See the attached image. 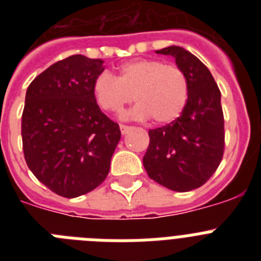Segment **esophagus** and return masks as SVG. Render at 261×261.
<instances>
[{"mask_svg": "<svg viewBox=\"0 0 261 261\" xmlns=\"http://www.w3.org/2000/svg\"><path fill=\"white\" fill-rule=\"evenodd\" d=\"M120 130H121V133H123V135H126L129 130H132V126H128V125H124V124H121V125H120Z\"/></svg>", "mask_w": 261, "mask_h": 261, "instance_id": "obj_1", "label": "esophagus"}]
</instances>
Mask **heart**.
I'll list each match as a JSON object with an SVG mask.
<instances>
[{
  "mask_svg": "<svg viewBox=\"0 0 261 261\" xmlns=\"http://www.w3.org/2000/svg\"><path fill=\"white\" fill-rule=\"evenodd\" d=\"M190 84L180 66L156 59H137L119 68V77L103 71L94 81V95L103 110L121 112L135 99L136 119L150 116L168 124L180 116L188 102Z\"/></svg>",
  "mask_w": 261,
  "mask_h": 261,
  "instance_id": "obj_1",
  "label": "heart"
}]
</instances>
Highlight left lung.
I'll return each instance as SVG.
<instances>
[{"instance_id": "obj_1", "label": "left lung", "mask_w": 261, "mask_h": 261, "mask_svg": "<svg viewBox=\"0 0 261 261\" xmlns=\"http://www.w3.org/2000/svg\"><path fill=\"white\" fill-rule=\"evenodd\" d=\"M175 59L188 77L190 94L181 115L171 124L149 130L144 167L150 179L176 192L206 183L220 166L225 147L220 89L209 69L177 45L155 50Z\"/></svg>"}]
</instances>
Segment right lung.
<instances>
[{
  "instance_id": "obj_1",
  "label": "right lung",
  "mask_w": 261,
  "mask_h": 261,
  "mask_svg": "<svg viewBox=\"0 0 261 261\" xmlns=\"http://www.w3.org/2000/svg\"><path fill=\"white\" fill-rule=\"evenodd\" d=\"M103 62L73 55L45 69L27 89L24 159L38 180L62 197H78L105 181L121 137L94 95Z\"/></svg>"
}]
</instances>
